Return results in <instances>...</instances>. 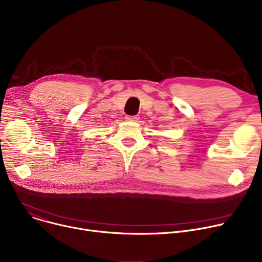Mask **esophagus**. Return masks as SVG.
I'll list each match as a JSON object with an SVG mask.
<instances>
[{
  "mask_svg": "<svg viewBox=\"0 0 262 262\" xmlns=\"http://www.w3.org/2000/svg\"><path fill=\"white\" fill-rule=\"evenodd\" d=\"M126 121H133V122H138L139 121V116H126L125 117Z\"/></svg>",
  "mask_w": 262,
  "mask_h": 262,
  "instance_id": "1",
  "label": "esophagus"
}]
</instances>
